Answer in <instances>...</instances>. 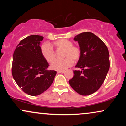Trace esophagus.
<instances>
[{
    "instance_id": "esophagus-1",
    "label": "esophagus",
    "mask_w": 126,
    "mask_h": 126,
    "mask_svg": "<svg viewBox=\"0 0 126 126\" xmlns=\"http://www.w3.org/2000/svg\"><path fill=\"white\" fill-rule=\"evenodd\" d=\"M57 73H64V71H57Z\"/></svg>"
}]
</instances>
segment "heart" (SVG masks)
<instances>
[{"instance_id": "1", "label": "heart", "mask_w": 126, "mask_h": 126, "mask_svg": "<svg viewBox=\"0 0 126 126\" xmlns=\"http://www.w3.org/2000/svg\"><path fill=\"white\" fill-rule=\"evenodd\" d=\"M53 47L57 51L63 50L62 57L65 58L62 60H56V54L53 48L47 44L41 45L40 50L42 56L49 63H52L51 69L58 71H64L67 68L72 66L73 61L78 62L81 56V50L79 47L73 46L71 41L66 39H60L52 43Z\"/></svg>"}]
</instances>
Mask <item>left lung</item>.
Instances as JSON below:
<instances>
[{
    "label": "left lung",
    "mask_w": 126,
    "mask_h": 126,
    "mask_svg": "<svg viewBox=\"0 0 126 126\" xmlns=\"http://www.w3.org/2000/svg\"><path fill=\"white\" fill-rule=\"evenodd\" d=\"M81 56L73 70V77L69 81L71 87L82 95H89L99 89L103 83L110 68L107 47L93 33L85 32L76 35Z\"/></svg>",
    "instance_id": "1"
}]
</instances>
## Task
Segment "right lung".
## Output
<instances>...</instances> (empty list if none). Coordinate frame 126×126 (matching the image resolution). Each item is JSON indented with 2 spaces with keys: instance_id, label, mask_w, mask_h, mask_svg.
I'll return each mask as SVG.
<instances>
[{
  "instance_id": "right-lung-1",
  "label": "right lung",
  "mask_w": 126,
  "mask_h": 126,
  "mask_svg": "<svg viewBox=\"0 0 126 126\" xmlns=\"http://www.w3.org/2000/svg\"><path fill=\"white\" fill-rule=\"evenodd\" d=\"M43 37L32 35L20 41L13 55L12 74L17 85L29 95L37 96L51 86L57 72L48 70L40 42Z\"/></svg>"
}]
</instances>
